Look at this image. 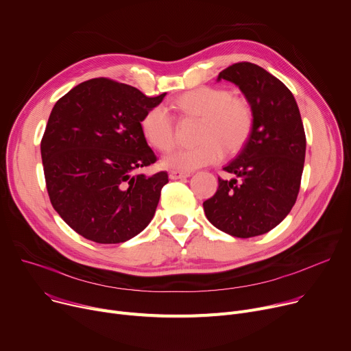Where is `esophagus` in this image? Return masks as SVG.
<instances>
[{"label": "esophagus", "instance_id": "esophagus-1", "mask_svg": "<svg viewBox=\"0 0 351 351\" xmlns=\"http://www.w3.org/2000/svg\"><path fill=\"white\" fill-rule=\"evenodd\" d=\"M188 176H191V172L178 171V169L169 172V178H171V179H182V178H188Z\"/></svg>", "mask_w": 351, "mask_h": 351}]
</instances>
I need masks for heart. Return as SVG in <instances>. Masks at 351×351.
Here are the masks:
<instances>
[{
    "mask_svg": "<svg viewBox=\"0 0 351 351\" xmlns=\"http://www.w3.org/2000/svg\"><path fill=\"white\" fill-rule=\"evenodd\" d=\"M186 117H199L197 139L200 144L179 148L163 158V165L178 171H193L220 162L228 152L245 147L254 128L251 103L232 96L223 87L203 86L182 95L175 101ZM141 131L147 143L158 151H169L176 141L175 120L165 106L151 107L141 119Z\"/></svg>",
    "mask_w": 351,
    "mask_h": 351,
    "instance_id": "obj_1",
    "label": "heart"
}]
</instances>
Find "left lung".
Returning <instances> with one entry per match:
<instances>
[{
    "instance_id": "obj_1",
    "label": "left lung",
    "mask_w": 351,
    "mask_h": 351,
    "mask_svg": "<svg viewBox=\"0 0 351 351\" xmlns=\"http://www.w3.org/2000/svg\"><path fill=\"white\" fill-rule=\"evenodd\" d=\"M236 83L252 106L254 128L241 152L223 168L217 192L203 202L207 220L239 239L261 236L293 207L305 163L306 135L292 91L265 69L250 62L219 75Z\"/></svg>"
}]
</instances>
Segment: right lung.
Segmentation results:
<instances>
[{
	"instance_id": "add662e5",
	"label": "right lung",
	"mask_w": 351,
	"mask_h": 351,
	"mask_svg": "<svg viewBox=\"0 0 351 351\" xmlns=\"http://www.w3.org/2000/svg\"><path fill=\"white\" fill-rule=\"evenodd\" d=\"M163 97L96 77L52 108L40 141L46 189L59 216L84 239L124 243L152 220L168 172L141 173L158 159L141 119Z\"/></svg>"
}]
</instances>
